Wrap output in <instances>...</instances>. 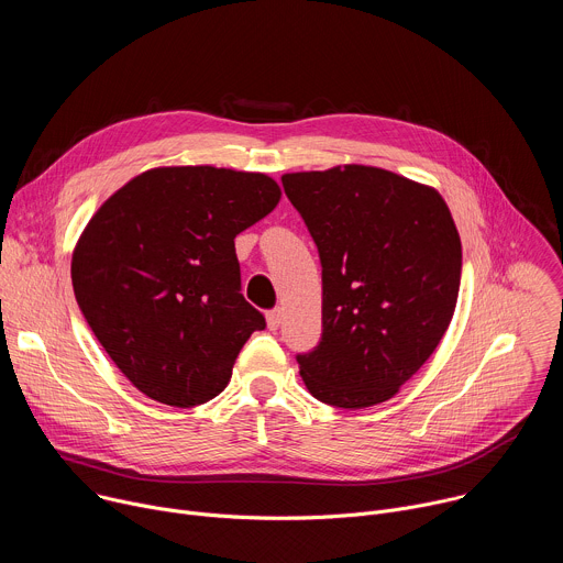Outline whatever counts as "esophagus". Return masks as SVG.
I'll list each match as a JSON object with an SVG mask.
<instances>
[{"instance_id":"esophagus-1","label":"esophagus","mask_w":563,"mask_h":563,"mask_svg":"<svg viewBox=\"0 0 563 563\" xmlns=\"http://www.w3.org/2000/svg\"><path fill=\"white\" fill-rule=\"evenodd\" d=\"M280 323H283V309L280 307H276V309H272V311H267V328L274 332V330H278L280 328Z\"/></svg>"}]
</instances>
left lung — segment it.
Masks as SVG:
<instances>
[{
  "label": "left lung",
  "mask_w": 563,
  "mask_h": 563,
  "mask_svg": "<svg viewBox=\"0 0 563 563\" xmlns=\"http://www.w3.org/2000/svg\"><path fill=\"white\" fill-rule=\"evenodd\" d=\"M323 267V336L298 354L313 398L343 410L391 398L432 356L459 296L461 240L443 198L385 169L285 174Z\"/></svg>",
  "instance_id": "8db88e82"
}]
</instances>
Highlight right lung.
Listing matches in <instances>:
<instances>
[{
    "instance_id": "obj_1",
    "label": "right lung",
    "mask_w": 563,
    "mask_h": 563,
    "mask_svg": "<svg viewBox=\"0 0 563 563\" xmlns=\"http://www.w3.org/2000/svg\"><path fill=\"white\" fill-rule=\"evenodd\" d=\"M280 200L265 174L151 169L115 191L73 252L75 300L118 369L148 398L218 396L265 316L240 294L233 238Z\"/></svg>"
}]
</instances>
